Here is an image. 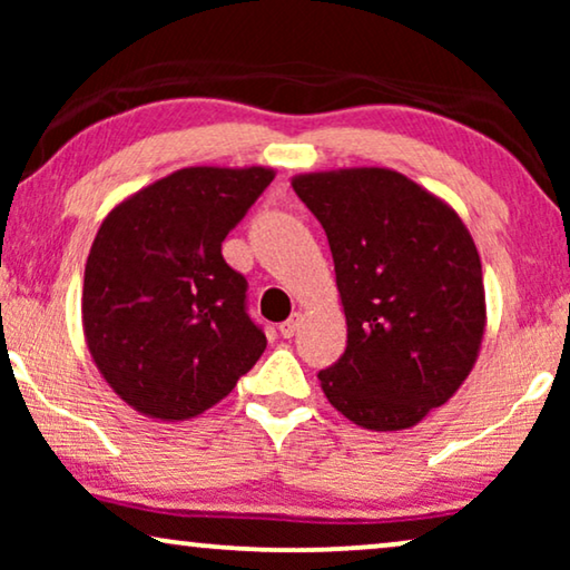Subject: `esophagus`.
Listing matches in <instances>:
<instances>
[{
	"label": "esophagus",
	"instance_id": "obj_1",
	"mask_svg": "<svg viewBox=\"0 0 570 570\" xmlns=\"http://www.w3.org/2000/svg\"><path fill=\"white\" fill-rule=\"evenodd\" d=\"M298 326H301V314H293L291 318H287V322L279 324V334H283L285 340H291L293 334L298 332Z\"/></svg>",
	"mask_w": 570,
	"mask_h": 570
}]
</instances>
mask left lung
Masks as SVG:
<instances>
[{
	"instance_id": "left-lung-1",
	"label": "left lung",
	"mask_w": 570,
	"mask_h": 570,
	"mask_svg": "<svg viewBox=\"0 0 570 570\" xmlns=\"http://www.w3.org/2000/svg\"><path fill=\"white\" fill-rule=\"evenodd\" d=\"M330 240L347 347L318 373L326 400L368 431H404L446 404L485 334L478 246L456 209L392 168L293 176Z\"/></svg>"
}]
</instances>
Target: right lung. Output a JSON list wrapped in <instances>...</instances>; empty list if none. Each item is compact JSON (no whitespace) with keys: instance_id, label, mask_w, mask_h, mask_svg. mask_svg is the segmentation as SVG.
Masks as SVG:
<instances>
[{"instance_id":"add662e5","label":"right lung","mask_w":570,"mask_h":570,"mask_svg":"<svg viewBox=\"0 0 570 570\" xmlns=\"http://www.w3.org/2000/svg\"><path fill=\"white\" fill-rule=\"evenodd\" d=\"M272 178L264 166L181 168L100 223L85 264V342L106 384L139 415H202L267 347L223 240Z\"/></svg>"}]
</instances>
